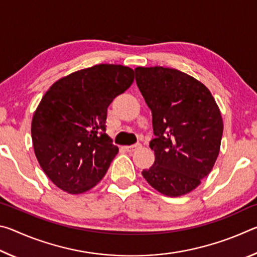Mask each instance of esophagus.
Here are the masks:
<instances>
[{
	"label": "esophagus",
	"instance_id": "esophagus-1",
	"mask_svg": "<svg viewBox=\"0 0 257 257\" xmlns=\"http://www.w3.org/2000/svg\"><path fill=\"white\" fill-rule=\"evenodd\" d=\"M142 145L141 144H135V145H130V146H124V150L129 152V153H132V152H135L138 149H141Z\"/></svg>",
	"mask_w": 257,
	"mask_h": 257
}]
</instances>
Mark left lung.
I'll return each mask as SVG.
<instances>
[{
  "label": "left lung",
  "instance_id": "8db88e82",
  "mask_svg": "<svg viewBox=\"0 0 257 257\" xmlns=\"http://www.w3.org/2000/svg\"><path fill=\"white\" fill-rule=\"evenodd\" d=\"M135 73L156 136L150 143L154 164L142 175L165 196H182L214 167L223 133L220 108L205 85L177 69L137 67Z\"/></svg>",
  "mask_w": 257,
  "mask_h": 257
}]
</instances>
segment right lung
Listing matches in <instances>:
<instances>
[{
	"label": "right lung",
	"mask_w": 257,
	"mask_h": 257,
	"mask_svg": "<svg viewBox=\"0 0 257 257\" xmlns=\"http://www.w3.org/2000/svg\"><path fill=\"white\" fill-rule=\"evenodd\" d=\"M134 75L121 64H96L62 77L42 97L32 121L34 152L61 190L85 193L105 176L119 152L105 133L107 107Z\"/></svg>",
	"instance_id": "obj_1"
}]
</instances>
